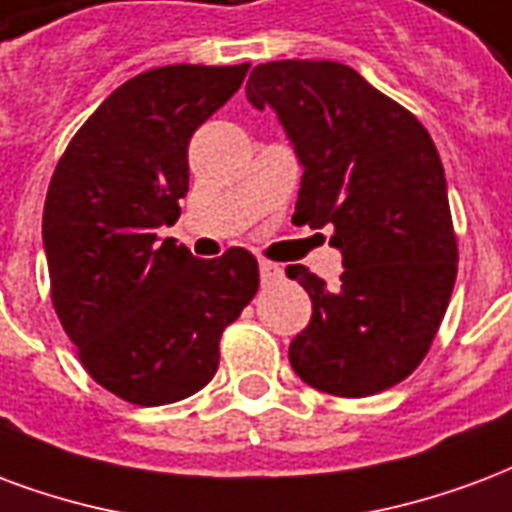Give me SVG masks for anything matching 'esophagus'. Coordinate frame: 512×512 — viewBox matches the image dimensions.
Segmentation results:
<instances>
[{"label": "esophagus", "instance_id": "esophagus-1", "mask_svg": "<svg viewBox=\"0 0 512 512\" xmlns=\"http://www.w3.org/2000/svg\"><path fill=\"white\" fill-rule=\"evenodd\" d=\"M260 279H263V285L279 282L282 279V268L271 263V260H260Z\"/></svg>", "mask_w": 512, "mask_h": 512}]
</instances>
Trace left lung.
<instances>
[{
	"mask_svg": "<svg viewBox=\"0 0 512 512\" xmlns=\"http://www.w3.org/2000/svg\"><path fill=\"white\" fill-rule=\"evenodd\" d=\"M246 97L274 108L304 165L293 222L331 225L344 255L333 290L306 266L287 268L312 298L290 366L331 396L388 391L426 358L456 285L437 146L404 105L328 59L257 64Z\"/></svg>",
	"mask_w": 512,
	"mask_h": 512,
	"instance_id": "8db88e82",
	"label": "left lung"
}]
</instances>
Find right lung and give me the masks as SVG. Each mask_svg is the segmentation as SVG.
<instances>
[{"instance_id":"add662e5","label":"right lung","mask_w":512,"mask_h":512,"mask_svg":"<svg viewBox=\"0 0 512 512\" xmlns=\"http://www.w3.org/2000/svg\"><path fill=\"white\" fill-rule=\"evenodd\" d=\"M249 64H168L119 86L56 162L43 208L51 301L78 361L113 396L160 407L206 388L219 339L257 293L252 252L198 260L157 227L179 219L189 138Z\"/></svg>"}]
</instances>
